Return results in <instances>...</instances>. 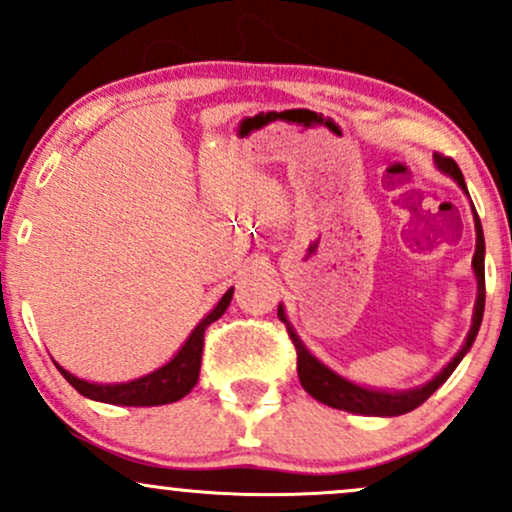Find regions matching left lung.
I'll return each mask as SVG.
<instances>
[{
  "label": "left lung",
  "mask_w": 512,
  "mask_h": 512,
  "mask_svg": "<svg viewBox=\"0 0 512 512\" xmlns=\"http://www.w3.org/2000/svg\"><path fill=\"white\" fill-rule=\"evenodd\" d=\"M438 168L445 170L452 180H457V185L467 192V185H464L462 178V170L457 168V163L452 161L450 156L436 154ZM474 226H477V250H474V274H477V284H479V296H477V305H474V320H472V330L467 334V342L460 349L452 361L445 366L431 383L416 387V390H407V392H383V390H368V387L354 385L349 380L339 378L337 373H332L330 368L322 366L317 358L305 349L298 334L293 332V327L286 320L284 308L279 305V320L286 325V332H289L293 346H296V368H298V380H301L303 390L308 395H313L317 402L327 404L332 409H344L351 411V414H363V416H399V414H407V411L421 407L433 392L438 390L445 380L450 378L452 370L457 368V363L462 361V356L467 354L469 346L474 344L477 339V332L481 327V317H484V303H486V284H484V231H481V221L477 216V209H474Z\"/></svg>",
  "instance_id": "1"
}]
</instances>
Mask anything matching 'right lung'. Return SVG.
I'll return each instance as SVG.
<instances>
[{"mask_svg":"<svg viewBox=\"0 0 512 512\" xmlns=\"http://www.w3.org/2000/svg\"><path fill=\"white\" fill-rule=\"evenodd\" d=\"M233 298V289L223 293V298L216 303V308L204 317L202 322L195 327V332L190 334L185 346L175 354L170 363L163 368L154 370V373L144 375V378L132 380V383H120V385H96L79 380L76 375L67 373L62 366L57 370L64 375L69 385L74 387L79 395L88 399H96V402H108V404H122V407H158V404H170L178 402L197 385L199 380V368H202V349H204V332L211 322H216L226 313L228 303Z\"/></svg>","mask_w":512,"mask_h":512,"instance_id":"obj_1","label":"right lung"}]
</instances>
